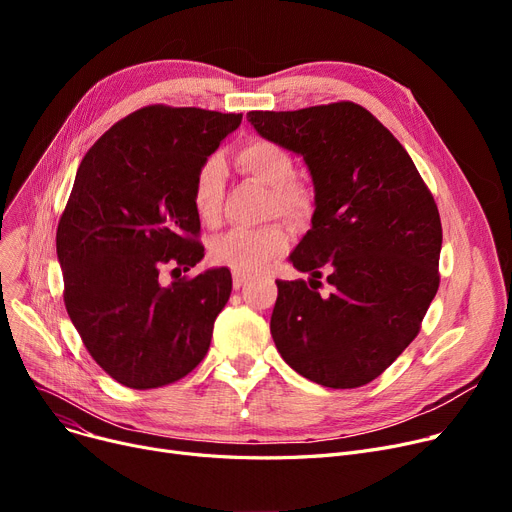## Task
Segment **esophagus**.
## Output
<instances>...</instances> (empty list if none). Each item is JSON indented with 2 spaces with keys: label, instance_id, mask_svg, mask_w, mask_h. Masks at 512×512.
Segmentation results:
<instances>
[{
  "label": "esophagus",
  "instance_id": "1",
  "mask_svg": "<svg viewBox=\"0 0 512 512\" xmlns=\"http://www.w3.org/2000/svg\"><path fill=\"white\" fill-rule=\"evenodd\" d=\"M249 284V278H245V276H240V274H234V280H232V286H234V290H242Z\"/></svg>",
  "mask_w": 512,
  "mask_h": 512
}]
</instances>
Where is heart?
<instances>
[{
  "label": "heart",
  "instance_id": "1",
  "mask_svg": "<svg viewBox=\"0 0 512 512\" xmlns=\"http://www.w3.org/2000/svg\"><path fill=\"white\" fill-rule=\"evenodd\" d=\"M236 166L267 186L274 188V211L290 220H301L311 211V193L294 180L297 166L292 155L278 143L255 139L236 153ZM226 193V164L220 155L207 157L193 182V207L199 220L213 224L220 218ZM288 249V234L280 224L265 228H236L211 245V257L234 274H263Z\"/></svg>",
  "mask_w": 512,
  "mask_h": 512
}]
</instances>
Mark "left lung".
<instances>
[{"mask_svg": "<svg viewBox=\"0 0 512 512\" xmlns=\"http://www.w3.org/2000/svg\"><path fill=\"white\" fill-rule=\"evenodd\" d=\"M247 120L303 157L315 191L311 230L290 253L309 284L278 282L270 321L278 353L315 384L365 386L413 342L438 292L436 201L405 147L357 103ZM324 271L328 298L316 292Z\"/></svg>", "mask_w": 512, "mask_h": 512, "instance_id": "left-lung-1", "label": "left lung"}]
</instances>
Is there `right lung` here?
I'll list each match as a JSON object with an SVG mask.
<instances>
[{
    "label": "right lung",
    "mask_w": 512,
    "mask_h": 512,
    "mask_svg": "<svg viewBox=\"0 0 512 512\" xmlns=\"http://www.w3.org/2000/svg\"><path fill=\"white\" fill-rule=\"evenodd\" d=\"M242 114L149 105L114 124L80 161L56 247L64 303L97 365L134 390L178 382L207 355L232 276L195 267L199 215L193 182ZM172 272V274H174Z\"/></svg>",
    "instance_id": "right-lung-1"
}]
</instances>
